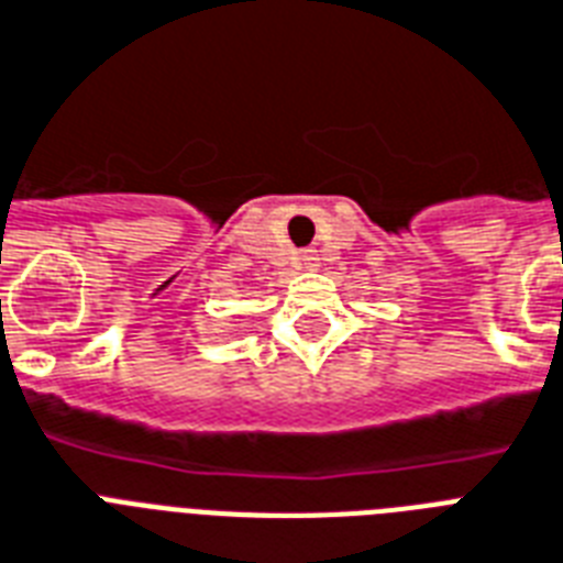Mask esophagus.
Instances as JSON below:
<instances>
[{"label": "esophagus", "instance_id": "esophagus-1", "mask_svg": "<svg viewBox=\"0 0 563 563\" xmlns=\"http://www.w3.org/2000/svg\"><path fill=\"white\" fill-rule=\"evenodd\" d=\"M316 263H318L316 251H300V265H303V268H316Z\"/></svg>", "mask_w": 563, "mask_h": 563}]
</instances>
